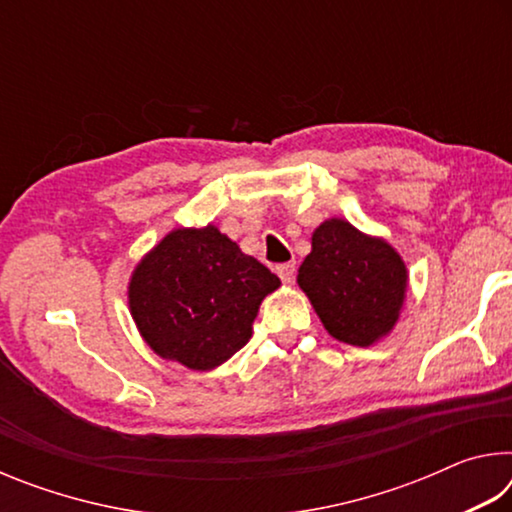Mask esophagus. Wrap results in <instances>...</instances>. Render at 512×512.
I'll return each instance as SVG.
<instances>
[{"instance_id": "obj_1", "label": "esophagus", "mask_w": 512, "mask_h": 512, "mask_svg": "<svg viewBox=\"0 0 512 512\" xmlns=\"http://www.w3.org/2000/svg\"><path fill=\"white\" fill-rule=\"evenodd\" d=\"M277 275H280V280H282V282L291 284V282H293V277H296V264H293V262L280 264V266H277Z\"/></svg>"}]
</instances>
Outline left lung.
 Returning a JSON list of instances; mask_svg holds the SVG:
<instances>
[{
	"mask_svg": "<svg viewBox=\"0 0 512 512\" xmlns=\"http://www.w3.org/2000/svg\"><path fill=\"white\" fill-rule=\"evenodd\" d=\"M298 284L334 339L368 348L391 332L400 316L406 268L386 241L332 219L311 237Z\"/></svg>",
	"mask_w": 512,
	"mask_h": 512,
	"instance_id": "left-lung-1",
	"label": "left lung"
}]
</instances>
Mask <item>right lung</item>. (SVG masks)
<instances>
[{
	"label": "right lung",
	"instance_id": "right-lung-1",
	"mask_svg": "<svg viewBox=\"0 0 512 512\" xmlns=\"http://www.w3.org/2000/svg\"><path fill=\"white\" fill-rule=\"evenodd\" d=\"M277 287L280 277L207 225L164 237L135 268L128 298L160 357L210 370L244 348L259 302Z\"/></svg>",
	"mask_w": 512,
	"mask_h": 512
}]
</instances>
